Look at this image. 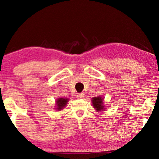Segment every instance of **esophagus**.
I'll return each instance as SVG.
<instances>
[{
  "instance_id": "esophagus-1",
  "label": "esophagus",
  "mask_w": 159,
  "mask_h": 159,
  "mask_svg": "<svg viewBox=\"0 0 159 159\" xmlns=\"http://www.w3.org/2000/svg\"><path fill=\"white\" fill-rule=\"evenodd\" d=\"M83 97H84V93H77V98H78V99H81V98H83Z\"/></svg>"
}]
</instances>
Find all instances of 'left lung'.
I'll list each match as a JSON object with an SVG mask.
<instances>
[{"label":"left lung","mask_w":159,"mask_h":159,"mask_svg":"<svg viewBox=\"0 0 159 159\" xmlns=\"http://www.w3.org/2000/svg\"><path fill=\"white\" fill-rule=\"evenodd\" d=\"M103 98L101 96L94 97L92 98V104L93 107L95 108V110L98 111H101L106 109L105 106L103 105Z\"/></svg>","instance_id":"8db88e82"}]
</instances>
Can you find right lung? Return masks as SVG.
<instances>
[{
    "label": "right lung",
    "mask_w": 159,
    "mask_h": 159,
    "mask_svg": "<svg viewBox=\"0 0 159 159\" xmlns=\"http://www.w3.org/2000/svg\"><path fill=\"white\" fill-rule=\"evenodd\" d=\"M69 99L66 98H58L56 101V110H62L63 108H65V106H66L67 103H68Z\"/></svg>",
    "instance_id": "right-lung-1"
}]
</instances>
